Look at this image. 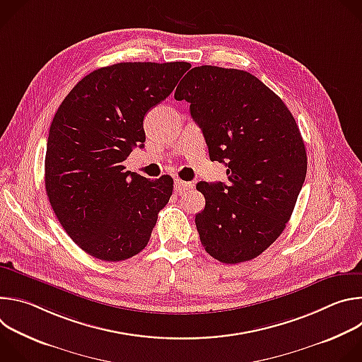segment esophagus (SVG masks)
<instances>
[{
    "mask_svg": "<svg viewBox=\"0 0 362 362\" xmlns=\"http://www.w3.org/2000/svg\"><path fill=\"white\" fill-rule=\"evenodd\" d=\"M190 189H193V185H192V183L183 182V180H180V179H176V180H175V190H176L179 194H182V193H185V192H187V190H190Z\"/></svg>",
    "mask_w": 362,
    "mask_h": 362,
    "instance_id": "1",
    "label": "esophagus"
}]
</instances>
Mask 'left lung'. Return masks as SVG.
I'll return each instance as SVG.
<instances>
[{
    "mask_svg": "<svg viewBox=\"0 0 362 362\" xmlns=\"http://www.w3.org/2000/svg\"><path fill=\"white\" fill-rule=\"evenodd\" d=\"M211 160L228 166L229 185L197 183L204 209L194 222L200 242L222 264L267 250L284 232L306 176V151L285 103L247 71L200 66L179 83Z\"/></svg>",
    "mask_w": 362,
    "mask_h": 362,
    "instance_id": "1",
    "label": "left lung"
}]
</instances>
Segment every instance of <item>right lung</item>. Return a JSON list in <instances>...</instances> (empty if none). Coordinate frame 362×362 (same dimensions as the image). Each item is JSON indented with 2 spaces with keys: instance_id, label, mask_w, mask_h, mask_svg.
Here are the masks:
<instances>
[{
  "instance_id": "obj_1",
  "label": "right lung",
  "mask_w": 362,
  "mask_h": 362,
  "mask_svg": "<svg viewBox=\"0 0 362 362\" xmlns=\"http://www.w3.org/2000/svg\"><path fill=\"white\" fill-rule=\"evenodd\" d=\"M192 66L117 63L91 71L67 94L49 126L45 192L67 235L88 255L126 261L143 250L173 179L148 180L123 162L143 147L146 113Z\"/></svg>"
}]
</instances>
